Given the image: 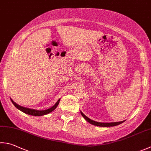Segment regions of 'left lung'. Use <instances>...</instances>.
<instances>
[{
	"label": "left lung",
	"instance_id": "8db88e82",
	"mask_svg": "<svg viewBox=\"0 0 151 151\" xmlns=\"http://www.w3.org/2000/svg\"><path fill=\"white\" fill-rule=\"evenodd\" d=\"M81 113L82 114V116L84 118V119L88 122L89 123H90L91 124H93V125H95V126H101V127H111V126H117V125H119L120 124L123 123L124 122V120L123 121H121V122H107V123H105V122H96V121H94L91 120L89 118L87 117L86 115H84L83 114V113H82L81 111Z\"/></svg>",
	"mask_w": 151,
	"mask_h": 151
}]
</instances>
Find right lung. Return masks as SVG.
<instances>
[{
    "instance_id": "1",
    "label": "right lung",
    "mask_w": 151,
    "mask_h": 151,
    "mask_svg": "<svg viewBox=\"0 0 151 151\" xmlns=\"http://www.w3.org/2000/svg\"><path fill=\"white\" fill-rule=\"evenodd\" d=\"M10 99H11V101L12 102V103L14 104V105L17 109H19V110L23 112V113L25 114L32 115V116H43V115L47 114L50 113H51V112H52L53 111H54L56 109V107H58V105H59V103H60V99L57 102L55 103V104L51 108L46 109V110L39 111V110H35V109H29V108H27V107H22V106H20L18 104H17V103H15L11 98H10Z\"/></svg>"
}]
</instances>
